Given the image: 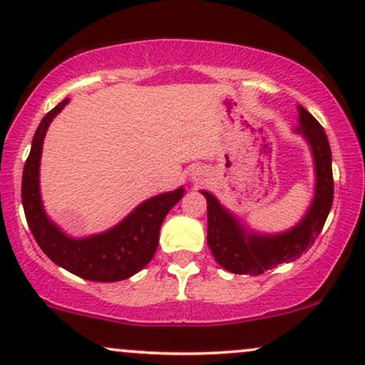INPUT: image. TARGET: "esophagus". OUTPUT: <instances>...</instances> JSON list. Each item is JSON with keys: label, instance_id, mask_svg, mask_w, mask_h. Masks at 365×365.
Masks as SVG:
<instances>
[{"label": "esophagus", "instance_id": "esophagus-1", "mask_svg": "<svg viewBox=\"0 0 365 365\" xmlns=\"http://www.w3.org/2000/svg\"><path fill=\"white\" fill-rule=\"evenodd\" d=\"M206 178H208V174H206V170L201 169V168L192 169L191 174H190V179L192 182H203V181H206Z\"/></svg>", "mask_w": 365, "mask_h": 365}]
</instances>
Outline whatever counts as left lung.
Returning <instances> with one entry per match:
<instances>
[{"label":"left lung","mask_w":365,"mask_h":365,"mask_svg":"<svg viewBox=\"0 0 365 365\" xmlns=\"http://www.w3.org/2000/svg\"><path fill=\"white\" fill-rule=\"evenodd\" d=\"M299 125L294 133L307 140L314 164V195L304 217L281 233H260L228 211L208 191H201L208 205V245L225 271L259 276L282 262L299 259L313 245L334 203L331 150L325 130L309 111L298 106Z\"/></svg>","instance_id":"8db88e82"}]
</instances>
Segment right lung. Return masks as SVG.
<instances>
[{
    "label": "right lung",
    "mask_w": 365,
    "mask_h": 365,
    "mask_svg": "<svg viewBox=\"0 0 365 365\" xmlns=\"http://www.w3.org/2000/svg\"><path fill=\"white\" fill-rule=\"evenodd\" d=\"M67 103L69 98L43 116L31 140L21 178V203L26 223L43 254L66 271L88 281H123L145 267L154 257L160 225L170 208L184 196V187L148 197L106 232L81 238L62 232L43 210L40 196V159L48 125Z\"/></svg>",
    "instance_id": "1"
}]
</instances>
